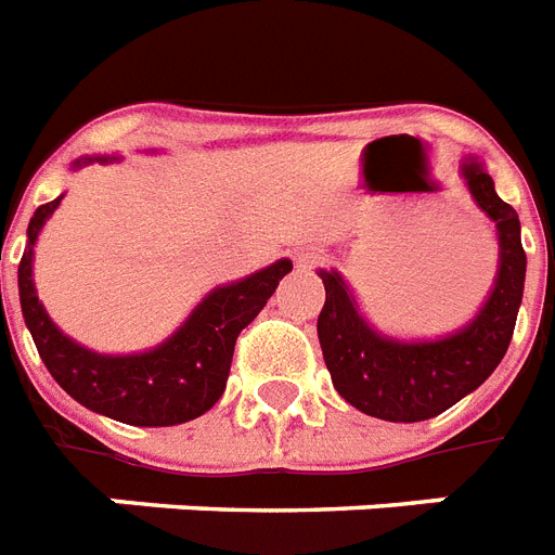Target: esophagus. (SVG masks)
Listing matches in <instances>:
<instances>
[{
  "instance_id": "obj_1",
  "label": "esophagus",
  "mask_w": 555,
  "mask_h": 555,
  "mask_svg": "<svg viewBox=\"0 0 555 555\" xmlns=\"http://www.w3.org/2000/svg\"><path fill=\"white\" fill-rule=\"evenodd\" d=\"M294 264L299 270H313L322 264V253L313 250V247H302V250L294 253Z\"/></svg>"
}]
</instances>
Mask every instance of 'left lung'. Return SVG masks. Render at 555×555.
Listing matches in <instances>:
<instances>
[{
	"label": "left lung",
	"instance_id": "obj_1",
	"mask_svg": "<svg viewBox=\"0 0 555 555\" xmlns=\"http://www.w3.org/2000/svg\"><path fill=\"white\" fill-rule=\"evenodd\" d=\"M466 186L495 221L501 268L495 291L464 331L435 343H395L357 313L337 270H320L325 285L317 334L334 388L360 412L391 423L429 421L481 386L504 360L525 294L527 256L518 212L499 198L478 160L464 164Z\"/></svg>",
	"mask_w": 555,
	"mask_h": 555
}]
</instances>
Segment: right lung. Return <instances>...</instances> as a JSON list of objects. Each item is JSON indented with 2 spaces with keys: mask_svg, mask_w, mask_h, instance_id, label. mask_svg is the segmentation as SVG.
Returning a JSON list of instances; mask_svg holds the SVG:
<instances>
[{
  "mask_svg": "<svg viewBox=\"0 0 555 555\" xmlns=\"http://www.w3.org/2000/svg\"><path fill=\"white\" fill-rule=\"evenodd\" d=\"M91 160L98 158L77 160V167ZM56 204L60 198L37 207L28 224V247L20 261L22 317L51 377L91 412L132 426H178L209 412L224 395L235 339L259 317L294 264L282 259L235 285L216 287L181 331L155 351L132 357L94 354L56 331L30 279L34 242Z\"/></svg>",
  "mask_w": 555,
  "mask_h": 555,
  "instance_id": "obj_1",
  "label": "right lung"
}]
</instances>
